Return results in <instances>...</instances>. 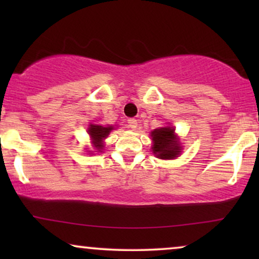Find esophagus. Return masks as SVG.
<instances>
[{
	"label": "esophagus",
	"instance_id": "esophagus-1",
	"mask_svg": "<svg viewBox=\"0 0 259 259\" xmlns=\"http://www.w3.org/2000/svg\"><path fill=\"white\" fill-rule=\"evenodd\" d=\"M127 122H128V126L131 127V128L132 130H136L137 128V126H138V121L136 119H128L127 120Z\"/></svg>",
	"mask_w": 259,
	"mask_h": 259
}]
</instances>
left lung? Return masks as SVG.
<instances>
[{"label":"left lung","instance_id":"obj_1","mask_svg":"<svg viewBox=\"0 0 259 259\" xmlns=\"http://www.w3.org/2000/svg\"><path fill=\"white\" fill-rule=\"evenodd\" d=\"M153 140V153L160 159H173L179 154L180 147L175 138V130L172 127H161L151 133Z\"/></svg>","mask_w":259,"mask_h":259}]
</instances>
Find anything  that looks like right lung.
I'll list each match as a JSON object with an SVG mask.
<instances>
[{
    "instance_id": "obj_1",
    "label": "right lung",
    "mask_w": 259,
    "mask_h": 259,
    "mask_svg": "<svg viewBox=\"0 0 259 259\" xmlns=\"http://www.w3.org/2000/svg\"><path fill=\"white\" fill-rule=\"evenodd\" d=\"M113 130L112 126H101V125H91L88 128V133L92 137V139L94 141V146L97 147V150H102V144L101 140L105 139L108 136L109 132Z\"/></svg>"
}]
</instances>
